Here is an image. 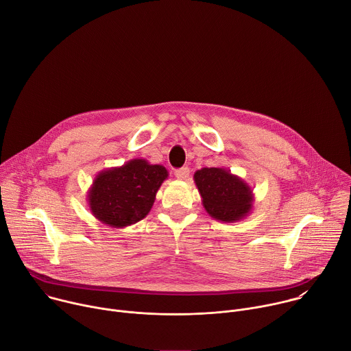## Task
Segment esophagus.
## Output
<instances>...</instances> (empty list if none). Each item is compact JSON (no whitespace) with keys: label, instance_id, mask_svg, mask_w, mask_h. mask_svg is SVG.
I'll use <instances>...</instances> for the list:
<instances>
[{"label":"esophagus","instance_id":"obj_1","mask_svg":"<svg viewBox=\"0 0 351 351\" xmlns=\"http://www.w3.org/2000/svg\"><path fill=\"white\" fill-rule=\"evenodd\" d=\"M175 176H176L179 180H187L189 176H190V169H189V168L176 169V171H175Z\"/></svg>","mask_w":351,"mask_h":351}]
</instances>
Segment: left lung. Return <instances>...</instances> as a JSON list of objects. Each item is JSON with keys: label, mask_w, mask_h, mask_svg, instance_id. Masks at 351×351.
Returning <instances> with one entry per match:
<instances>
[{"label": "left lung", "mask_w": 351, "mask_h": 351, "mask_svg": "<svg viewBox=\"0 0 351 351\" xmlns=\"http://www.w3.org/2000/svg\"><path fill=\"white\" fill-rule=\"evenodd\" d=\"M194 183L208 215L225 223L244 219L253 210L254 193L240 176L225 168H202L194 172Z\"/></svg>", "instance_id": "obj_1"}]
</instances>
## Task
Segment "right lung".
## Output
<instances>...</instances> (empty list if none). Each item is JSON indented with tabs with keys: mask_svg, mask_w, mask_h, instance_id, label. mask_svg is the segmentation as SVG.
<instances>
[{
	"mask_svg": "<svg viewBox=\"0 0 351 351\" xmlns=\"http://www.w3.org/2000/svg\"><path fill=\"white\" fill-rule=\"evenodd\" d=\"M168 171L144 158L98 172L87 191L88 210L95 219L111 228L130 226L152 211Z\"/></svg>",
	"mask_w": 351,
	"mask_h": 351,
	"instance_id": "1",
	"label": "right lung"
}]
</instances>
